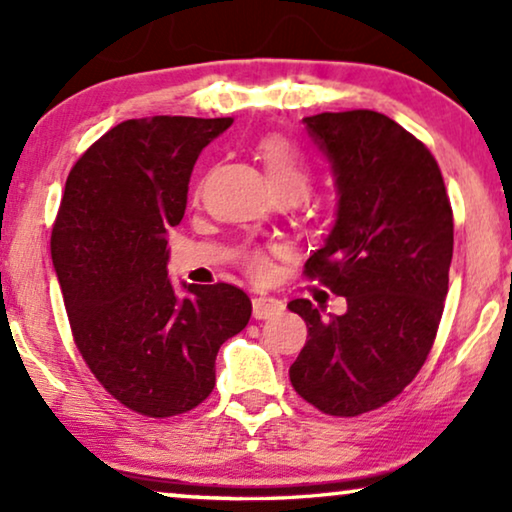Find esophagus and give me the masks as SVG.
Masks as SVG:
<instances>
[{
	"instance_id": "esophagus-1",
	"label": "esophagus",
	"mask_w": 512,
	"mask_h": 512,
	"mask_svg": "<svg viewBox=\"0 0 512 512\" xmlns=\"http://www.w3.org/2000/svg\"><path fill=\"white\" fill-rule=\"evenodd\" d=\"M284 312V303L270 296H258L254 298V317L256 319H270Z\"/></svg>"
}]
</instances>
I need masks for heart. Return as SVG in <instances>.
I'll list each match as a JSON object with an SVG mask.
<instances>
[{"label":"heart","instance_id":"b5f03b06","mask_svg":"<svg viewBox=\"0 0 512 512\" xmlns=\"http://www.w3.org/2000/svg\"><path fill=\"white\" fill-rule=\"evenodd\" d=\"M256 158L258 163L263 165L265 177H268L272 191H275L279 198L282 195H293V198H303V195L310 191L312 177L303 158L298 156V151L286 142L282 137H265L256 144ZM247 265L251 272H263L265 258L263 254H249Z\"/></svg>","mask_w":512,"mask_h":512}]
</instances>
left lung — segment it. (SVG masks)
<instances>
[{"label":"left lung","mask_w":512,"mask_h":512,"mask_svg":"<svg viewBox=\"0 0 512 512\" xmlns=\"http://www.w3.org/2000/svg\"><path fill=\"white\" fill-rule=\"evenodd\" d=\"M303 123L338 188L335 223L305 275L347 298V312L326 317L291 300L307 342L289 377L314 408L356 417L401 394L431 352L450 282L452 207L436 158L389 116L326 111Z\"/></svg>","instance_id":"8db88e82"}]
</instances>
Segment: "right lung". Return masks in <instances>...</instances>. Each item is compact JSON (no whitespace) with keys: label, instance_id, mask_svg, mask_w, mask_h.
Wrapping results in <instances>:
<instances>
[{"label":"right lung","instance_id":"obj_1","mask_svg":"<svg viewBox=\"0 0 512 512\" xmlns=\"http://www.w3.org/2000/svg\"><path fill=\"white\" fill-rule=\"evenodd\" d=\"M233 118L153 116L118 123L69 172L51 235L69 326L88 368L146 417L193 410L212 394L216 354L249 324L230 284L167 277V230L184 219L200 151Z\"/></svg>","mask_w":512,"mask_h":512}]
</instances>
